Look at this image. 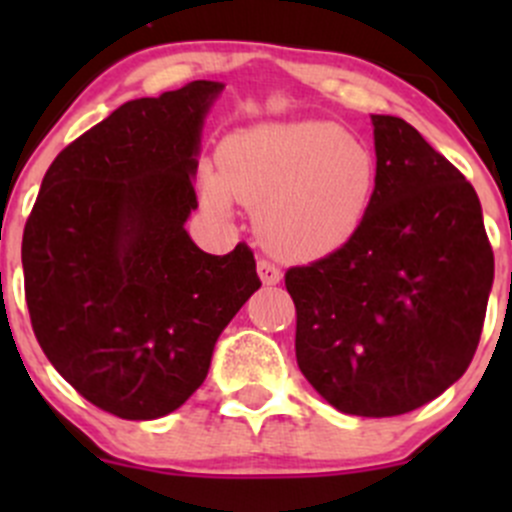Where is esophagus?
<instances>
[{
    "label": "esophagus",
    "mask_w": 512,
    "mask_h": 512,
    "mask_svg": "<svg viewBox=\"0 0 512 512\" xmlns=\"http://www.w3.org/2000/svg\"><path fill=\"white\" fill-rule=\"evenodd\" d=\"M257 275L265 285H280L282 280V270L270 260H257Z\"/></svg>",
    "instance_id": "obj_1"
}]
</instances>
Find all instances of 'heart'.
Instances as JSON below:
<instances>
[{"instance_id": "heart-1", "label": "heart", "mask_w": 512, "mask_h": 512, "mask_svg": "<svg viewBox=\"0 0 512 512\" xmlns=\"http://www.w3.org/2000/svg\"><path fill=\"white\" fill-rule=\"evenodd\" d=\"M376 175L374 151L337 123H260L223 143L218 175L203 178V198L215 215L230 213L232 198L257 208L272 250L314 260L352 240L374 200Z\"/></svg>"}]
</instances>
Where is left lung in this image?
Returning <instances> with one entry per match:
<instances>
[{
    "label": "left lung",
    "instance_id": "1",
    "mask_svg": "<svg viewBox=\"0 0 512 512\" xmlns=\"http://www.w3.org/2000/svg\"><path fill=\"white\" fill-rule=\"evenodd\" d=\"M376 190L352 240L289 267L304 379L334 409L401 416L466 374L493 287V247L461 170L411 123L371 116Z\"/></svg>",
    "mask_w": 512,
    "mask_h": 512
}]
</instances>
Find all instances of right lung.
<instances>
[{
  "instance_id": "right-lung-1",
  "label": "right lung",
  "mask_w": 512,
  "mask_h": 512,
  "mask_svg": "<svg viewBox=\"0 0 512 512\" xmlns=\"http://www.w3.org/2000/svg\"><path fill=\"white\" fill-rule=\"evenodd\" d=\"M218 81L136 98L64 148L24 225L36 342L86 401L160 418L205 381L215 342L260 289L245 242L208 255L185 232Z\"/></svg>"
}]
</instances>
